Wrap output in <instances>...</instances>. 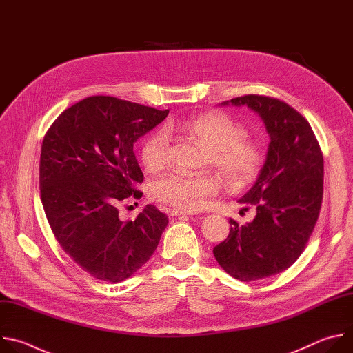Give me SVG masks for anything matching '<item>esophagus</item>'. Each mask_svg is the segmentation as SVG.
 I'll return each instance as SVG.
<instances>
[{
    "label": "esophagus",
    "mask_w": 353,
    "mask_h": 353,
    "mask_svg": "<svg viewBox=\"0 0 353 353\" xmlns=\"http://www.w3.org/2000/svg\"><path fill=\"white\" fill-rule=\"evenodd\" d=\"M181 215L190 216V215H195V214H194V212H190V211H180V210H173V211H172V216H181Z\"/></svg>",
    "instance_id": "1"
}]
</instances>
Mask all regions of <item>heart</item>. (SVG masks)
I'll use <instances>...</instances> for the list:
<instances>
[{"label": "heart", "mask_w": 353, "mask_h": 353, "mask_svg": "<svg viewBox=\"0 0 353 353\" xmlns=\"http://www.w3.org/2000/svg\"><path fill=\"white\" fill-rule=\"evenodd\" d=\"M181 128L204 150L228 185L243 187L253 180L264 162V148L259 141L244 138L241 123L222 112H210L192 117ZM169 139L163 130L148 135L139 148V159L148 172H158L168 163ZM219 179L201 173L187 176L169 173L152 184L155 199L181 211L203 208L207 199L218 192Z\"/></svg>", "instance_id": "heart-1"}]
</instances>
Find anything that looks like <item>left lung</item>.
Instances as JSON below:
<instances>
[{
  "instance_id": "8db88e82",
  "label": "left lung",
  "mask_w": 353,
  "mask_h": 353,
  "mask_svg": "<svg viewBox=\"0 0 353 353\" xmlns=\"http://www.w3.org/2000/svg\"><path fill=\"white\" fill-rule=\"evenodd\" d=\"M228 105L254 110L271 139L256 183L239 199L256 218L241 226L230 219L229 236L214 247L229 275L250 282L285 271L303 253L321 210L324 161L309 121L282 100L245 94Z\"/></svg>"
}]
</instances>
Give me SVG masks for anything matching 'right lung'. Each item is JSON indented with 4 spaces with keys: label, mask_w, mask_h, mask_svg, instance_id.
Here are the masks:
<instances>
[{
    "label": "right lung",
    "mask_w": 353,
    "mask_h": 353,
    "mask_svg": "<svg viewBox=\"0 0 353 353\" xmlns=\"http://www.w3.org/2000/svg\"><path fill=\"white\" fill-rule=\"evenodd\" d=\"M169 114L113 96H90L47 130L40 154V198L57 241L90 276L121 282L157 250L169 223L146 205L135 221L119 204L141 198L143 181L134 143Z\"/></svg>",
    "instance_id": "right-lung-1"
}]
</instances>
